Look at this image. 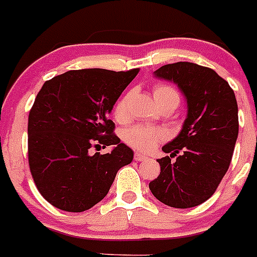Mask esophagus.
Listing matches in <instances>:
<instances>
[{"instance_id": "esophagus-1", "label": "esophagus", "mask_w": 257, "mask_h": 257, "mask_svg": "<svg viewBox=\"0 0 257 257\" xmlns=\"http://www.w3.org/2000/svg\"><path fill=\"white\" fill-rule=\"evenodd\" d=\"M134 158H135V161H139V162H143V161H148L149 160L148 157L144 156V154H142V153H135Z\"/></svg>"}]
</instances>
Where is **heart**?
<instances>
[{
  "mask_svg": "<svg viewBox=\"0 0 257 257\" xmlns=\"http://www.w3.org/2000/svg\"><path fill=\"white\" fill-rule=\"evenodd\" d=\"M131 94L127 92L117 101L114 106V115L117 119H123L127 113V105L130 100ZM153 96L156 103L160 106L165 104H176L180 103V95L174 86L167 83H157L153 87ZM165 131L158 127L144 126V124H136V126L128 127L123 133V140L126 144L133 147L134 149L142 152H151L165 140Z\"/></svg>",
  "mask_w": 257,
  "mask_h": 257,
  "instance_id": "1",
  "label": "heart"
}]
</instances>
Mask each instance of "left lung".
<instances>
[{
    "label": "left lung",
    "instance_id": "left-lung-1",
    "mask_svg": "<svg viewBox=\"0 0 257 257\" xmlns=\"http://www.w3.org/2000/svg\"><path fill=\"white\" fill-rule=\"evenodd\" d=\"M154 76L178 85L188 114L180 134L162 148L170 156L157 160L161 172L149 189L170 207H194L212 196L230 165L239 127L234 91L215 70L189 61L163 65Z\"/></svg>",
    "mask_w": 257,
    "mask_h": 257
}]
</instances>
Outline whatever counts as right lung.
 I'll return each instance as SVG.
<instances>
[{"mask_svg": "<svg viewBox=\"0 0 257 257\" xmlns=\"http://www.w3.org/2000/svg\"><path fill=\"white\" fill-rule=\"evenodd\" d=\"M139 68L114 72L69 70L44 83L28 117V161L38 192L56 208L82 212L108 194L134 152L109 119L113 105ZM114 145L110 154L91 148Z\"/></svg>", "mask_w": 257, "mask_h": 257, "instance_id": "1", "label": "right lung"}]
</instances>
